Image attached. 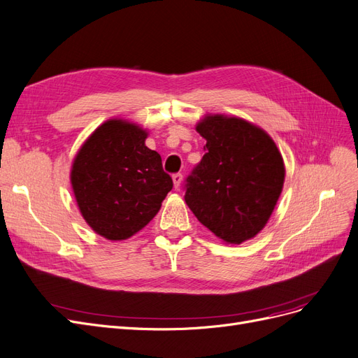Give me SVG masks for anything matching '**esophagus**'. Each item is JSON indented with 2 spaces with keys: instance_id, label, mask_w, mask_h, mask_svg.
Returning <instances> with one entry per match:
<instances>
[{
  "instance_id": "obj_1",
  "label": "esophagus",
  "mask_w": 358,
  "mask_h": 358,
  "mask_svg": "<svg viewBox=\"0 0 358 358\" xmlns=\"http://www.w3.org/2000/svg\"><path fill=\"white\" fill-rule=\"evenodd\" d=\"M173 183H175V188L178 189L179 187H180V183H182V180H183V176H182V173H175L173 176Z\"/></svg>"
}]
</instances>
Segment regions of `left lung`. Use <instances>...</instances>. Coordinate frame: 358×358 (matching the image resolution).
Masks as SVG:
<instances>
[{"instance_id":"1","label":"left lung","mask_w":358,"mask_h":358,"mask_svg":"<svg viewBox=\"0 0 358 358\" xmlns=\"http://www.w3.org/2000/svg\"><path fill=\"white\" fill-rule=\"evenodd\" d=\"M196 131L204 155L185 183V201L201 224L228 244L253 238L266 225L285 183L274 141L252 122L206 115Z\"/></svg>"}]
</instances>
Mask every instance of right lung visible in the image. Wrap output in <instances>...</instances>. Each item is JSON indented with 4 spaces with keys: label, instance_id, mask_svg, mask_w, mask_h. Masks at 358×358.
Returning a JSON list of instances; mask_svg holds the SVG:
<instances>
[{
    "label": "right lung",
    "instance_id": "add662e5",
    "mask_svg": "<svg viewBox=\"0 0 358 358\" xmlns=\"http://www.w3.org/2000/svg\"><path fill=\"white\" fill-rule=\"evenodd\" d=\"M146 136L133 122L108 120L72 163L71 183L80 212L108 240H127L150 224L173 188L162 157L145 145Z\"/></svg>",
    "mask_w": 358,
    "mask_h": 358
}]
</instances>
